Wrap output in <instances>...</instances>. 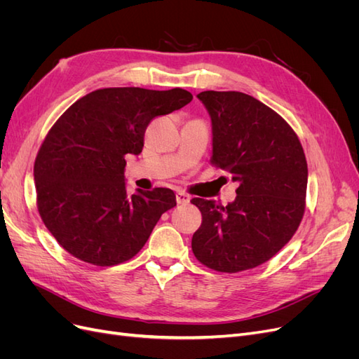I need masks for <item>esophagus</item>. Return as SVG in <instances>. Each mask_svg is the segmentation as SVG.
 Segmentation results:
<instances>
[{
	"label": "esophagus",
	"mask_w": 359,
	"mask_h": 359,
	"mask_svg": "<svg viewBox=\"0 0 359 359\" xmlns=\"http://www.w3.org/2000/svg\"><path fill=\"white\" fill-rule=\"evenodd\" d=\"M189 202H190V196H189V194L181 193V191L177 193V203H178V205H187Z\"/></svg>",
	"instance_id": "34e87169"
}]
</instances>
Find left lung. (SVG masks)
<instances>
[{
	"mask_svg": "<svg viewBox=\"0 0 359 359\" xmlns=\"http://www.w3.org/2000/svg\"><path fill=\"white\" fill-rule=\"evenodd\" d=\"M214 165L238 182L233 202L191 199L202 224L194 256L211 269L238 273L259 266L297 232L306 208L307 161L295 132L277 112L238 91H203Z\"/></svg>",
	"mask_w": 359,
	"mask_h": 359,
	"instance_id": "obj_1",
	"label": "left lung"
}]
</instances>
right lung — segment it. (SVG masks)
<instances>
[{
    "mask_svg": "<svg viewBox=\"0 0 359 359\" xmlns=\"http://www.w3.org/2000/svg\"><path fill=\"white\" fill-rule=\"evenodd\" d=\"M181 88H103L83 95L50 128L34 163L37 205L60 245L83 262L112 266L145 245L170 189L128 194L126 156H139L151 119L190 103Z\"/></svg>",
    "mask_w": 359,
    "mask_h": 359,
    "instance_id": "right-lung-1",
    "label": "right lung"
}]
</instances>
